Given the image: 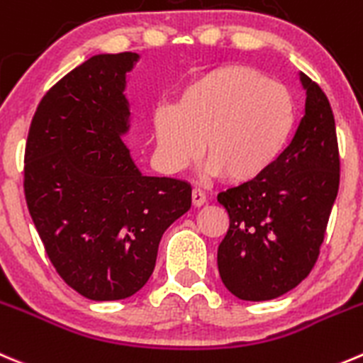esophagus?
<instances>
[{"instance_id":"1","label":"esophagus","mask_w":363,"mask_h":363,"mask_svg":"<svg viewBox=\"0 0 363 363\" xmlns=\"http://www.w3.org/2000/svg\"><path fill=\"white\" fill-rule=\"evenodd\" d=\"M191 202H193V206L195 207H200V206H203V203H206V195H203V191L202 189H193L191 191Z\"/></svg>"}]
</instances>
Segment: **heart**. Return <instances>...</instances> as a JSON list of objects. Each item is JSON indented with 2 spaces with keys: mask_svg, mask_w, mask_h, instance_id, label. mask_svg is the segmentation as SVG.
<instances>
[{
  "mask_svg": "<svg viewBox=\"0 0 363 363\" xmlns=\"http://www.w3.org/2000/svg\"><path fill=\"white\" fill-rule=\"evenodd\" d=\"M296 122L293 96L257 69L228 65L186 84L175 106L154 113L157 152L170 170L202 154L213 177L232 184L262 177L286 149Z\"/></svg>",
  "mask_w": 363,
  "mask_h": 363,
  "instance_id": "obj_1",
  "label": "heart"
}]
</instances>
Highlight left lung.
<instances>
[{"instance_id": "obj_1", "label": "left lung", "mask_w": 363, "mask_h": 363, "mask_svg": "<svg viewBox=\"0 0 363 363\" xmlns=\"http://www.w3.org/2000/svg\"><path fill=\"white\" fill-rule=\"evenodd\" d=\"M300 79L307 101L293 142L262 177L218 195L228 213L218 271L239 300H273L307 279L339 191L332 106L318 83Z\"/></svg>"}]
</instances>
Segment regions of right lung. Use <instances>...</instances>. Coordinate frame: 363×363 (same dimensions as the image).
I'll use <instances>...</instances> for the list:
<instances>
[{
	"mask_svg": "<svg viewBox=\"0 0 363 363\" xmlns=\"http://www.w3.org/2000/svg\"><path fill=\"white\" fill-rule=\"evenodd\" d=\"M138 58L96 55L63 76L38 103L24 150V195L45 253L94 301L138 293L161 235L191 207L188 182L143 175L122 142Z\"/></svg>",
	"mask_w": 363,
	"mask_h": 363,
	"instance_id": "right-lung-1",
	"label": "right lung"
}]
</instances>
